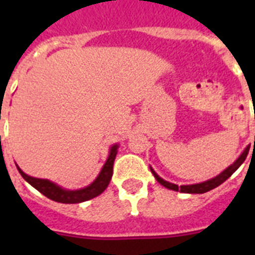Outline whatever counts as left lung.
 Masks as SVG:
<instances>
[{"label": "left lung", "mask_w": 255, "mask_h": 255, "mask_svg": "<svg viewBox=\"0 0 255 255\" xmlns=\"http://www.w3.org/2000/svg\"><path fill=\"white\" fill-rule=\"evenodd\" d=\"M248 152H249V148H245V151L242 152L241 155H240V157H238L236 161H234L232 165H229V167L226 168L225 170H222L221 173L217 174L216 177L213 178H209V180H206V181L204 182H198V184H190V185H176V184H173V182H169L167 181V180H164V178H161L159 176V174L156 173L155 170L152 169L151 168V172L153 173V176H155V178L157 180V181L161 184L163 186H165V188H168V189L170 190H176V192H181V193H206V192H209V190L214 189V188H217L218 185H221L222 182L226 181L228 178L232 176V174L236 172V170L238 169V168L241 167V164L245 161L246 156H248Z\"/></svg>", "instance_id": "obj_1"}]
</instances>
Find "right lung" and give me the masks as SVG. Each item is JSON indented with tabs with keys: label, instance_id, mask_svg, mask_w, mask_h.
<instances>
[{
	"label": "right lung",
	"instance_id": "1",
	"mask_svg": "<svg viewBox=\"0 0 255 255\" xmlns=\"http://www.w3.org/2000/svg\"><path fill=\"white\" fill-rule=\"evenodd\" d=\"M118 148H119V144H114L110 148V155H108L102 170L98 174V177L90 185L85 186L82 189H65V188H62V186H59L55 182L46 180V178L31 177L29 174H26L21 168L18 167L17 164L15 165H17V169L19 170L22 177L25 178L30 185L34 186L37 190H39L47 198L53 200V201L62 202V204H79V202L88 201V200L99 196L100 193H103L104 190H106V188H107L110 181H111L114 161H115L116 153H118Z\"/></svg>",
	"mask_w": 255,
	"mask_h": 255
}]
</instances>
